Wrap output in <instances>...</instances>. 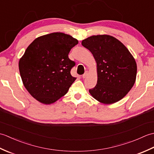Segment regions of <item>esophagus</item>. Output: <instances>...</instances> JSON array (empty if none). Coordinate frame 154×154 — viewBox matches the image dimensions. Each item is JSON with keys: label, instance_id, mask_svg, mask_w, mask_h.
<instances>
[{"label": "esophagus", "instance_id": "esophagus-1", "mask_svg": "<svg viewBox=\"0 0 154 154\" xmlns=\"http://www.w3.org/2000/svg\"><path fill=\"white\" fill-rule=\"evenodd\" d=\"M87 75H88V71H85V73L82 75V77L83 78V79H85V78L87 77Z\"/></svg>", "mask_w": 154, "mask_h": 154}]
</instances>
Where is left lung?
<instances>
[{"label": "left lung", "instance_id": "1", "mask_svg": "<svg viewBox=\"0 0 154 154\" xmlns=\"http://www.w3.org/2000/svg\"><path fill=\"white\" fill-rule=\"evenodd\" d=\"M97 62V83L89 93L100 103L110 104L125 97L135 83L137 65L122 42L109 35H93L82 41Z\"/></svg>", "mask_w": 154, "mask_h": 154}]
</instances>
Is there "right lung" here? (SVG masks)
Returning <instances> with one entry per match:
<instances>
[{"label": "right lung", "instance_id": "add662e5", "mask_svg": "<svg viewBox=\"0 0 154 154\" xmlns=\"http://www.w3.org/2000/svg\"><path fill=\"white\" fill-rule=\"evenodd\" d=\"M77 39L54 32L35 39L19 61L22 82L39 102L50 104L64 96L76 77L71 75L75 63L68 57Z\"/></svg>", "mask_w": 154, "mask_h": 154}]
</instances>
